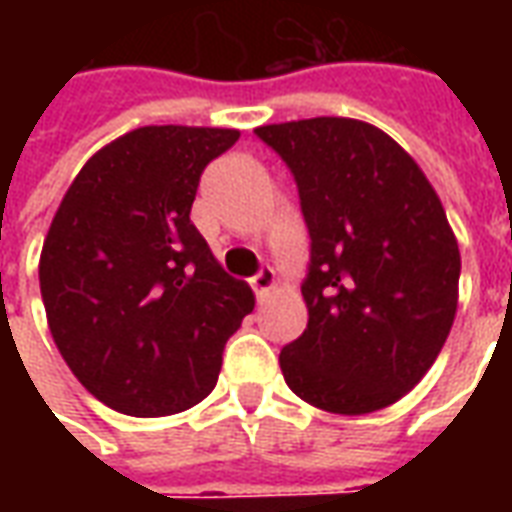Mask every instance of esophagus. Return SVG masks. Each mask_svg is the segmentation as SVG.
I'll list each match as a JSON object with an SVG mask.
<instances>
[{
    "label": "esophagus",
    "mask_w": 512,
    "mask_h": 512,
    "mask_svg": "<svg viewBox=\"0 0 512 512\" xmlns=\"http://www.w3.org/2000/svg\"><path fill=\"white\" fill-rule=\"evenodd\" d=\"M249 282H252V290H255L257 296H263V293H268V290L274 288V268H260Z\"/></svg>",
    "instance_id": "34e87169"
}]
</instances>
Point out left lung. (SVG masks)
I'll list each match as a JSON object with an SVG mask.
<instances>
[{
    "label": "left lung",
    "instance_id": "left-lung-1",
    "mask_svg": "<svg viewBox=\"0 0 512 512\" xmlns=\"http://www.w3.org/2000/svg\"><path fill=\"white\" fill-rule=\"evenodd\" d=\"M299 189L310 321L282 348L288 386L334 414L406 395L455 321L461 255L436 191L381 128L312 117L255 128Z\"/></svg>",
    "mask_w": 512,
    "mask_h": 512
}]
</instances>
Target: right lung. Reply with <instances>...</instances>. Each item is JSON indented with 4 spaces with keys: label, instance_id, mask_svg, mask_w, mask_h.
<instances>
[{
    "label": "right lung",
    "instance_id": "1",
    "mask_svg": "<svg viewBox=\"0 0 512 512\" xmlns=\"http://www.w3.org/2000/svg\"><path fill=\"white\" fill-rule=\"evenodd\" d=\"M238 136L136 128L84 164L51 222L40 255L51 337L84 389L120 414L197 406L255 307L189 219L202 169Z\"/></svg>",
    "mask_w": 512,
    "mask_h": 512
}]
</instances>
